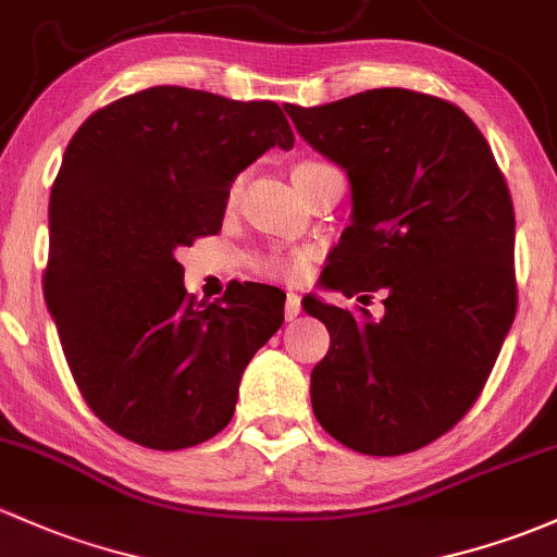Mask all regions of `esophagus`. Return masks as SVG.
Here are the masks:
<instances>
[{"label":"esophagus","mask_w":557,"mask_h":557,"mask_svg":"<svg viewBox=\"0 0 557 557\" xmlns=\"http://www.w3.org/2000/svg\"><path fill=\"white\" fill-rule=\"evenodd\" d=\"M302 313V302H300V295L297 292H286V305H284V315L286 321H295L297 315Z\"/></svg>","instance_id":"esophagus-1"}]
</instances>
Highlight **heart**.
<instances>
[{
    "instance_id": "heart-1",
    "label": "heart",
    "mask_w": 557,
    "mask_h": 557,
    "mask_svg": "<svg viewBox=\"0 0 557 557\" xmlns=\"http://www.w3.org/2000/svg\"><path fill=\"white\" fill-rule=\"evenodd\" d=\"M305 166H315V164L313 161H305V164H297L295 170H305ZM236 190H238V183H233L231 196H236ZM305 271H308V257H305L302 252L286 255V257H273V260L268 262V273H273V276L302 278Z\"/></svg>"
}]
</instances>
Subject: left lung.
Returning <instances> with one entry per match:
<instances>
[{"instance_id":"left-lung-1","label":"left lung","mask_w":557,"mask_h":557,"mask_svg":"<svg viewBox=\"0 0 557 557\" xmlns=\"http://www.w3.org/2000/svg\"><path fill=\"white\" fill-rule=\"evenodd\" d=\"M286 113L350 181V225L326 286L345 297L385 289L380 321L305 300L329 329L310 374L313 414L352 451H417L468 414L516 319L510 190L468 113L433 95L367 89Z\"/></svg>"}]
</instances>
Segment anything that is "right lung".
Returning <instances> with one entry per match:
<instances>
[{
    "mask_svg": "<svg viewBox=\"0 0 557 557\" xmlns=\"http://www.w3.org/2000/svg\"><path fill=\"white\" fill-rule=\"evenodd\" d=\"M295 146L271 100L188 87L119 98L76 129L50 194L47 310L87 406L159 451L231 422L252 356L284 324L286 295L228 284L196 302L177 252L223 225L231 183L268 148Z\"/></svg>",
    "mask_w": 557,
    "mask_h": 557,
    "instance_id": "right-lung-1",
    "label": "right lung"
}]
</instances>
